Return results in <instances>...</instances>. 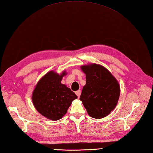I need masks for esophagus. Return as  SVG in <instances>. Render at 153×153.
Instances as JSON below:
<instances>
[{
    "label": "esophagus",
    "mask_w": 153,
    "mask_h": 153,
    "mask_svg": "<svg viewBox=\"0 0 153 153\" xmlns=\"http://www.w3.org/2000/svg\"><path fill=\"white\" fill-rule=\"evenodd\" d=\"M75 94H76V96L79 97L80 96V94H81V91L80 90H78V91H76Z\"/></svg>",
    "instance_id": "1"
}]
</instances>
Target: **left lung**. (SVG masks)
<instances>
[{
  "mask_svg": "<svg viewBox=\"0 0 153 153\" xmlns=\"http://www.w3.org/2000/svg\"><path fill=\"white\" fill-rule=\"evenodd\" d=\"M86 74V85L80 95L88 114L94 118H102L110 114L117 106L120 96V86L106 68L92 63L82 65Z\"/></svg>",
  "mask_w": 153,
  "mask_h": 153,
  "instance_id": "8db88e82",
  "label": "left lung"
}]
</instances>
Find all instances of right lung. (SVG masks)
I'll return each mask as SVG.
<instances>
[{
	"label": "right lung",
	"instance_id": "1",
	"mask_svg": "<svg viewBox=\"0 0 153 153\" xmlns=\"http://www.w3.org/2000/svg\"><path fill=\"white\" fill-rule=\"evenodd\" d=\"M65 71L59 74L53 71L43 76L35 86L32 101L35 108L48 119L57 120L67 113L72 101L77 98L76 94L61 83Z\"/></svg>",
	"mask_w": 153,
	"mask_h": 153
}]
</instances>
